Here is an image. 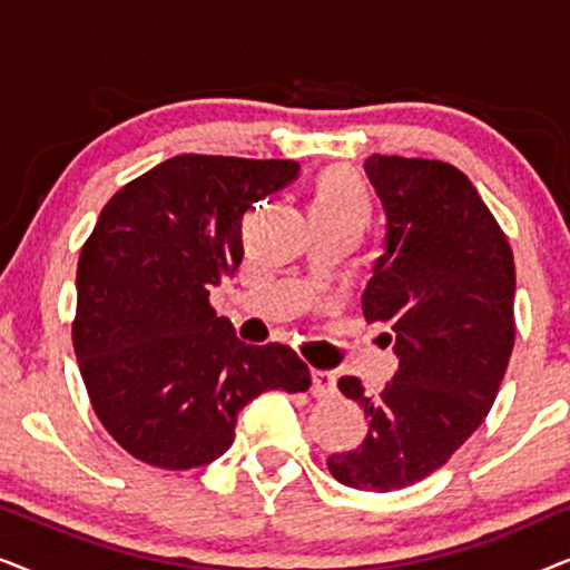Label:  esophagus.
<instances>
[{"label":"esophagus","instance_id":"34e87169","mask_svg":"<svg viewBox=\"0 0 570 570\" xmlns=\"http://www.w3.org/2000/svg\"><path fill=\"white\" fill-rule=\"evenodd\" d=\"M334 389H337V376L330 371H311V392L314 396H332Z\"/></svg>","mask_w":570,"mask_h":570}]
</instances>
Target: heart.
<instances>
[{
	"mask_svg": "<svg viewBox=\"0 0 570 570\" xmlns=\"http://www.w3.org/2000/svg\"><path fill=\"white\" fill-rule=\"evenodd\" d=\"M308 209L365 223V217H368V191H365L361 178L350 174V170L334 168L322 176L314 197L308 202Z\"/></svg>",
	"mask_w": 570,
	"mask_h": 570,
	"instance_id": "b5f03b06",
	"label": "heart"
}]
</instances>
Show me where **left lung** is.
I'll return each instance as SVG.
<instances>
[{
	"label": "left lung",
	"instance_id": "obj_1",
	"mask_svg": "<svg viewBox=\"0 0 570 570\" xmlns=\"http://www.w3.org/2000/svg\"><path fill=\"white\" fill-rule=\"evenodd\" d=\"M365 176L386 215L384 248L363 293L386 324L400 368L379 396L355 376L340 392L368 415L361 446L330 456L342 485L389 493L449 462L493 407L513 350V254L462 170L371 155Z\"/></svg>",
	"mask_w": 570,
	"mask_h": 570
}]
</instances>
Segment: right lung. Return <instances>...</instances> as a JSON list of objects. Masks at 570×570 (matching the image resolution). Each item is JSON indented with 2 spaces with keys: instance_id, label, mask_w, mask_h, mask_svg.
Masks as SVG:
<instances>
[{
  "instance_id": "right-lung-1",
  "label": "right lung",
  "mask_w": 570,
  "mask_h": 570,
  "mask_svg": "<svg viewBox=\"0 0 570 570\" xmlns=\"http://www.w3.org/2000/svg\"><path fill=\"white\" fill-rule=\"evenodd\" d=\"M295 160L178 155L108 199L77 262L75 355L114 441L160 470L215 462L238 412L311 386L285 345L254 347L209 291L244 259L246 209L298 178Z\"/></svg>"
}]
</instances>
